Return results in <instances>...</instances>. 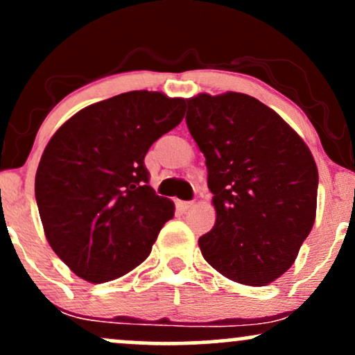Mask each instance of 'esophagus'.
Instances as JSON below:
<instances>
[{
	"label": "esophagus",
	"mask_w": 355,
	"mask_h": 355,
	"mask_svg": "<svg viewBox=\"0 0 355 355\" xmlns=\"http://www.w3.org/2000/svg\"><path fill=\"white\" fill-rule=\"evenodd\" d=\"M177 207H178V209H180V210L185 211V210H189V209H191V207H193V202L178 200V202H177Z\"/></svg>",
	"instance_id": "1"
}]
</instances>
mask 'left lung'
Listing matches in <instances>:
<instances>
[{"label": "left lung", "instance_id": "left-lung-1", "mask_svg": "<svg viewBox=\"0 0 355 355\" xmlns=\"http://www.w3.org/2000/svg\"><path fill=\"white\" fill-rule=\"evenodd\" d=\"M187 126L205 155L217 220L198 239L215 270L270 284L311 234L319 173L311 150L272 108L243 93L187 100Z\"/></svg>", "mask_w": 355, "mask_h": 355}]
</instances>
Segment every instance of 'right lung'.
I'll use <instances>...</instances> for the list:
<instances>
[{
  "instance_id": "right-lung-1",
  "label": "right lung",
  "mask_w": 355,
  "mask_h": 355,
  "mask_svg": "<svg viewBox=\"0 0 355 355\" xmlns=\"http://www.w3.org/2000/svg\"><path fill=\"white\" fill-rule=\"evenodd\" d=\"M183 108L158 92L121 93L73 115L44 148L35 180L44 235L81 279L128 274L173 217V202L148 185L145 155Z\"/></svg>"
}]
</instances>
